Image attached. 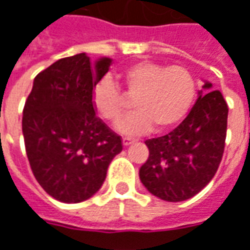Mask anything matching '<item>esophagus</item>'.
Wrapping results in <instances>:
<instances>
[{"instance_id":"obj_1","label":"esophagus","mask_w":250,"mask_h":250,"mask_svg":"<svg viewBox=\"0 0 250 250\" xmlns=\"http://www.w3.org/2000/svg\"><path fill=\"white\" fill-rule=\"evenodd\" d=\"M135 142V139H132V138H123V146H130Z\"/></svg>"}]
</instances>
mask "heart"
I'll list each match as a JSON object with an SVG mask.
<instances>
[{
    "instance_id": "1",
    "label": "heart",
    "mask_w": 250,
    "mask_h": 250,
    "mask_svg": "<svg viewBox=\"0 0 250 250\" xmlns=\"http://www.w3.org/2000/svg\"><path fill=\"white\" fill-rule=\"evenodd\" d=\"M115 79L118 84L109 77L100 80L91 100L104 120L115 123L125 112L127 96L134 99L135 109L116 125L122 134H143L152 125L157 131L171 128L184 119L195 96L193 75L182 66L139 62L122 68Z\"/></svg>"
}]
</instances>
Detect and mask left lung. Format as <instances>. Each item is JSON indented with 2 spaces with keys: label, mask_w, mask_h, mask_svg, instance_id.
I'll return each instance as SVG.
<instances>
[{
  "label": "left lung",
  "mask_w": 250,
  "mask_h": 250,
  "mask_svg": "<svg viewBox=\"0 0 250 250\" xmlns=\"http://www.w3.org/2000/svg\"><path fill=\"white\" fill-rule=\"evenodd\" d=\"M181 125L146 141L148 159L139 170L143 186L158 198L181 202L198 194L214 177L225 147L228 104L205 82Z\"/></svg>",
  "instance_id": "1"
}]
</instances>
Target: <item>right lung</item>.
Wrapping results in <instances>:
<instances>
[{
	"label": "right lung",
	"instance_id": "obj_1",
	"mask_svg": "<svg viewBox=\"0 0 250 250\" xmlns=\"http://www.w3.org/2000/svg\"><path fill=\"white\" fill-rule=\"evenodd\" d=\"M112 59L91 62L85 53L60 59L40 72L22 112L25 150L37 182L65 204L91 198L102 188L120 136L99 119L93 87Z\"/></svg>",
	"mask_w": 250,
	"mask_h": 250
}]
</instances>
